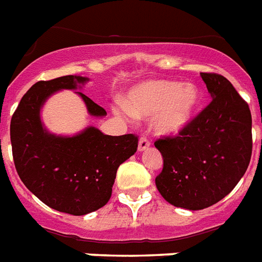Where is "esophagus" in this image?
Listing matches in <instances>:
<instances>
[{"label": "esophagus", "instance_id": "obj_1", "mask_svg": "<svg viewBox=\"0 0 262 262\" xmlns=\"http://www.w3.org/2000/svg\"><path fill=\"white\" fill-rule=\"evenodd\" d=\"M150 145V141L146 137H141L138 140V150H145Z\"/></svg>", "mask_w": 262, "mask_h": 262}]
</instances>
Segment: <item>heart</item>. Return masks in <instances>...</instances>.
Masks as SVG:
<instances>
[{
    "label": "heart",
    "mask_w": 262,
    "mask_h": 262,
    "mask_svg": "<svg viewBox=\"0 0 262 262\" xmlns=\"http://www.w3.org/2000/svg\"><path fill=\"white\" fill-rule=\"evenodd\" d=\"M201 103V93L192 83L150 80L127 94L126 112L133 117H156L161 135H178L193 120Z\"/></svg>",
    "instance_id": "obj_1"
}]
</instances>
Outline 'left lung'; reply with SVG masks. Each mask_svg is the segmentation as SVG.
Segmentation results:
<instances>
[{
    "instance_id": "left-lung-1",
    "label": "left lung",
    "mask_w": 262,
    "mask_h": 262,
    "mask_svg": "<svg viewBox=\"0 0 262 262\" xmlns=\"http://www.w3.org/2000/svg\"><path fill=\"white\" fill-rule=\"evenodd\" d=\"M211 102L175 136L155 146L163 156L156 176L161 196L176 207L202 210L230 193L252 157V114L225 76L202 72Z\"/></svg>"
}]
</instances>
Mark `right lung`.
Masks as SVG:
<instances>
[{"label": "right lung", "mask_w": 262, "mask_h": 262, "mask_svg": "<svg viewBox=\"0 0 262 262\" xmlns=\"http://www.w3.org/2000/svg\"><path fill=\"white\" fill-rule=\"evenodd\" d=\"M87 78L66 75L35 83L21 98L10 121L16 171L28 190L60 212L84 215L109 202L117 169L138 146L136 135L107 136L87 127L74 137L50 135L40 121V107L55 91L75 90ZM91 116L106 110L79 93Z\"/></svg>", "instance_id": "add662e5"}]
</instances>
